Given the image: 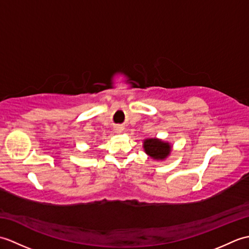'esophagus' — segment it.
Listing matches in <instances>:
<instances>
[{"instance_id": "1", "label": "esophagus", "mask_w": 249, "mask_h": 249, "mask_svg": "<svg viewBox=\"0 0 249 249\" xmlns=\"http://www.w3.org/2000/svg\"><path fill=\"white\" fill-rule=\"evenodd\" d=\"M114 130H115L116 134H121L122 131H123V127H121V126H116V127L114 128Z\"/></svg>"}]
</instances>
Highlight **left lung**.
<instances>
[{"label":"left lung","mask_w":249,"mask_h":249,"mask_svg":"<svg viewBox=\"0 0 249 249\" xmlns=\"http://www.w3.org/2000/svg\"><path fill=\"white\" fill-rule=\"evenodd\" d=\"M143 150L153 160L162 161L170 156L172 145L169 142L158 138H146L143 140Z\"/></svg>","instance_id":"1"}]
</instances>
